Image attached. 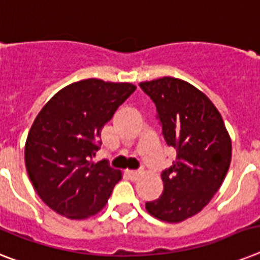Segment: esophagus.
<instances>
[{"mask_svg":"<svg viewBox=\"0 0 260 260\" xmlns=\"http://www.w3.org/2000/svg\"><path fill=\"white\" fill-rule=\"evenodd\" d=\"M126 175H128V178H129L131 180H136V179L140 176V172H137V171L128 170V171H126Z\"/></svg>","mask_w":260,"mask_h":260,"instance_id":"esophagus-1","label":"esophagus"}]
</instances>
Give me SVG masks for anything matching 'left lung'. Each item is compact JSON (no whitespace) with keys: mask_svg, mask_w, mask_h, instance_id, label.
Segmentation results:
<instances>
[{"mask_svg":"<svg viewBox=\"0 0 260 260\" xmlns=\"http://www.w3.org/2000/svg\"><path fill=\"white\" fill-rule=\"evenodd\" d=\"M140 86L155 103L167 144L178 152L161 174L163 195L145 208L159 220L180 223L203 210L220 188L233 156L231 137L214 103L189 82L161 77Z\"/></svg>","mask_w":260,"mask_h":260,"instance_id":"left-lung-1","label":"left lung"}]
</instances>
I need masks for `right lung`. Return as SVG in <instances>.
<instances>
[{"mask_svg": "<svg viewBox=\"0 0 260 260\" xmlns=\"http://www.w3.org/2000/svg\"><path fill=\"white\" fill-rule=\"evenodd\" d=\"M131 82L86 79L58 90L27 134L25 164L36 192L46 206L68 219L99 214L121 171L90 159L101 144V129L134 93Z\"/></svg>", "mask_w": 260, "mask_h": 260, "instance_id": "obj_1", "label": "right lung"}]
</instances>
